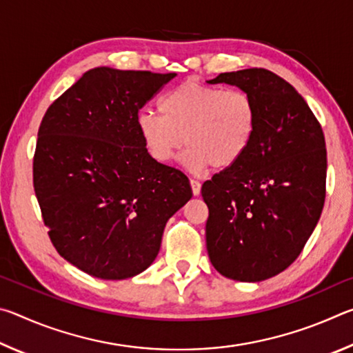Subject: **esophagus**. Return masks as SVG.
Returning a JSON list of instances; mask_svg holds the SVG:
<instances>
[{"instance_id":"obj_1","label":"esophagus","mask_w":353,"mask_h":353,"mask_svg":"<svg viewBox=\"0 0 353 353\" xmlns=\"http://www.w3.org/2000/svg\"><path fill=\"white\" fill-rule=\"evenodd\" d=\"M190 185H191V191H193V194L198 196L201 193V182L196 181V179H190Z\"/></svg>"}]
</instances>
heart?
I'll return each instance as SVG.
<instances>
[{
	"label": "heart",
	"mask_w": 353,
	"mask_h": 353,
	"mask_svg": "<svg viewBox=\"0 0 353 353\" xmlns=\"http://www.w3.org/2000/svg\"><path fill=\"white\" fill-rule=\"evenodd\" d=\"M159 113L141 112L137 128L146 152L168 163L183 145L182 163L191 171L234 166L248 151L256 128V107L248 92L224 90L198 81L171 88Z\"/></svg>",
	"instance_id": "1"
}]
</instances>
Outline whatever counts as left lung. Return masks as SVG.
<instances>
[{"label":"left lung","instance_id":"1","mask_svg":"<svg viewBox=\"0 0 353 353\" xmlns=\"http://www.w3.org/2000/svg\"><path fill=\"white\" fill-rule=\"evenodd\" d=\"M207 82L236 85L256 107L254 139L240 162L202 185L207 252L224 277L261 282L297 259L321 218L324 132L305 99L270 70L221 73Z\"/></svg>","mask_w":353,"mask_h":353}]
</instances>
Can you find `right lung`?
<instances>
[{"label": "right lung", "mask_w": 353, "mask_h": 353, "mask_svg": "<svg viewBox=\"0 0 353 353\" xmlns=\"http://www.w3.org/2000/svg\"><path fill=\"white\" fill-rule=\"evenodd\" d=\"M176 73L88 70L45 113L34 190L52 246L93 277L123 280L152 265L163 229L191 199L188 177L155 162L137 117Z\"/></svg>", "instance_id": "1"}]
</instances>
